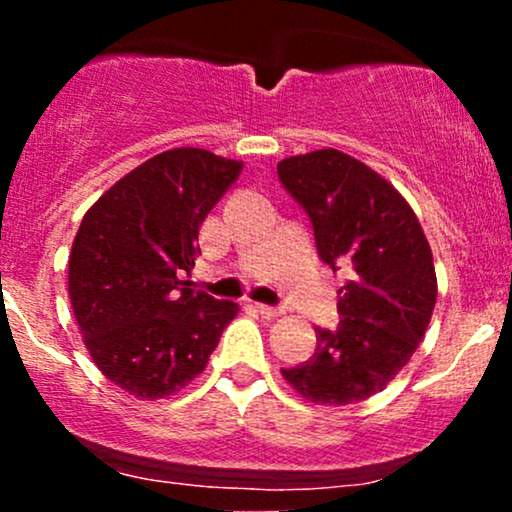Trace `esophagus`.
I'll return each instance as SVG.
<instances>
[{"mask_svg": "<svg viewBox=\"0 0 512 512\" xmlns=\"http://www.w3.org/2000/svg\"><path fill=\"white\" fill-rule=\"evenodd\" d=\"M257 308V313H260L264 320H276V317L281 315V310L279 308H272V305H262V303H257L255 305Z\"/></svg>", "mask_w": 512, "mask_h": 512, "instance_id": "esophagus-1", "label": "esophagus"}]
</instances>
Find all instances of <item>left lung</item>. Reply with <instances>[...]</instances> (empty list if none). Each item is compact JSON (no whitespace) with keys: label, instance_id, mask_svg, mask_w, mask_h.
<instances>
[{"label":"left lung","instance_id":"1","mask_svg":"<svg viewBox=\"0 0 512 512\" xmlns=\"http://www.w3.org/2000/svg\"><path fill=\"white\" fill-rule=\"evenodd\" d=\"M279 180L308 211L320 257L351 267L337 330H317L315 354L281 375L296 395L346 407L385 390L421 344L436 308L431 245L392 182L337 149L279 161Z\"/></svg>","mask_w":512,"mask_h":512}]
</instances>
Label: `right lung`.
<instances>
[{
  "instance_id": "add662e5",
  "label": "right lung",
  "mask_w": 512,
  "mask_h": 512,
  "mask_svg": "<svg viewBox=\"0 0 512 512\" xmlns=\"http://www.w3.org/2000/svg\"><path fill=\"white\" fill-rule=\"evenodd\" d=\"M243 161L180 146L129 170L81 219L69 301L88 356L139 399H166L207 368L238 303L192 289L199 228Z\"/></svg>"
}]
</instances>
